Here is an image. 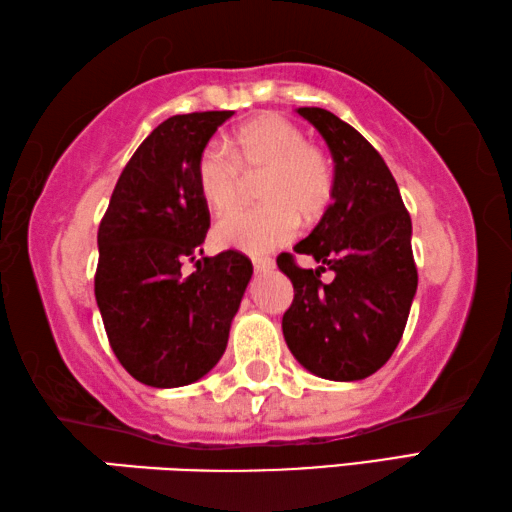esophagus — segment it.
<instances>
[{
	"mask_svg": "<svg viewBox=\"0 0 512 512\" xmlns=\"http://www.w3.org/2000/svg\"><path fill=\"white\" fill-rule=\"evenodd\" d=\"M254 270L256 274H265V272H272L274 270V261L272 258H254Z\"/></svg>",
	"mask_w": 512,
	"mask_h": 512,
	"instance_id": "esophagus-1",
	"label": "esophagus"
}]
</instances>
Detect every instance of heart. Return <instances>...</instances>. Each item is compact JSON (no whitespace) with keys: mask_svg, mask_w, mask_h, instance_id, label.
<instances>
[{"mask_svg":"<svg viewBox=\"0 0 512 512\" xmlns=\"http://www.w3.org/2000/svg\"><path fill=\"white\" fill-rule=\"evenodd\" d=\"M261 209H242L215 224L213 242L249 256L283 247L303 220H317L335 191L328 155L281 114L265 112L242 123L227 148L209 143L197 157L195 182L206 209L229 213L240 202L245 179L261 177Z\"/></svg>","mask_w":512,"mask_h":512,"instance_id":"1","label":"heart"}]
</instances>
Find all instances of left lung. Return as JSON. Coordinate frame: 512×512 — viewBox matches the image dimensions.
I'll return each mask as SVG.
<instances>
[{"instance_id":"obj_1","label":"left lung","mask_w":512,"mask_h":512,"mask_svg":"<svg viewBox=\"0 0 512 512\" xmlns=\"http://www.w3.org/2000/svg\"><path fill=\"white\" fill-rule=\"evenodd\" d=\"M326 139L335 161L333 204L294 251L319 263L303 270L276 258L294 299L283 337L303 369L324 380H364L387 364L405 333L418 272L411 218L380 152L353 125L321 107H299ZM333 284L320 281L325 267Z\"/></svg>"}]
</instances>
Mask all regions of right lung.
<instances>
[{
    "label": "right lung",
    "instance_id": "obj_1",
    "mask_svg": "<svg viewBox=\"0 0 512 512\" xmlns=\"http://www.w3.org/2000/svg\"><path fill=\"white\" fill-rule=\"evenodd\" d=\"M231 114L159 123L125 164L98 227L94 294L105 333L123 369L148 387H184L220 362L254 272L240 251L202 256L211 220L195 164ZM186 262L196 265L191 275Z\"/></svg>",
    "mask_w": 512,
    "mask_h": 512
}]
</instances>
